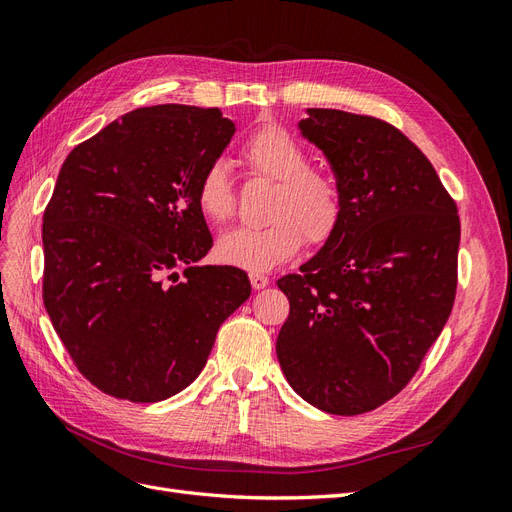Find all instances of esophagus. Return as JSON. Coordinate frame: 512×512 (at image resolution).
I'll list each match as a JSON object with an SVG mask.
<instances>
[{
  "label": "esophagus",
  "instance_id": "1",
  "mask_svg": "<svg viewBox=\"0 0 512 512\" xmlns=\"http://www.w3.org/2000/svg\"><path fill=\"white\" fill-rule=\"evenodd\" d=\"M250 282H252V288H254V290H260V288L269 286V277L262 275V273L252 271V273H250Z\"/></svg>",
  "mask_w": 512,
  "mask_h": 512
}]
</instances>
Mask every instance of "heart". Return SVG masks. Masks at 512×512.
I'll use <instances>...</instances> for the list:
<instances>
[{
  "label": "heart",
  "instance_id": "obj_1",
  "mask_svg": "<svg viewBox=\"0 0 512 512\" xmlns=\"http://www.w3.org/2000/svg\"><path fill=\"white\" fill-rule=\"evenodd\" d=\"M241 160L254 175L275 181L269 198L267 226H241L218 241L224 262L265 273L284 265L309 243L327 241L342 220V192L324 170L309 166L305 147L282 126H262L245 138ZM196 205L215 226L235 215V190L224 164L205 168L196 183Z\"/></svg>",
  "mask_w": 512,
  "mask_h": 512
}]
</instances>
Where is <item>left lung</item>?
Instances as JSON below:
<instances>
[{"mask_svg":"<svg viewBox=\"0 0 512 512\" xmlns=\"http://www.w3.org/2000/svg\"><path fill=\"white\" fill-rule=\"evenodd\" d=\"M299 132L329 160L342 220L277 286L290 316L277 361L314 408L354 416L395 397L451 316L459 215L436 168L391 123L305 108Z\"/></svg>","mask_w":512,"mask_h":512,"instance_id":"1","label":"left lung"}]
</instances>
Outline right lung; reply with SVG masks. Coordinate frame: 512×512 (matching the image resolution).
Here are the masks:
<instances>
[{
    "label": "right lung",
    "instance_id": "add662e5",
    "mask_svg": "<svg viewBox=\"0 0 512 512\" xmlns=\"http://www.w3.org/2000/svg\"><path fill=\"white\" fill-rule=\"evenodd\" d=\"M232 134L218 108H136L59 170L42 224L44 307L74 365L106 395L134 404L177 395L250 299L245 271L200 265L213 237L196 183Z\"/></svg>",
    "mask_w": 512,
    "mask_h": 512
}]
</instances>
